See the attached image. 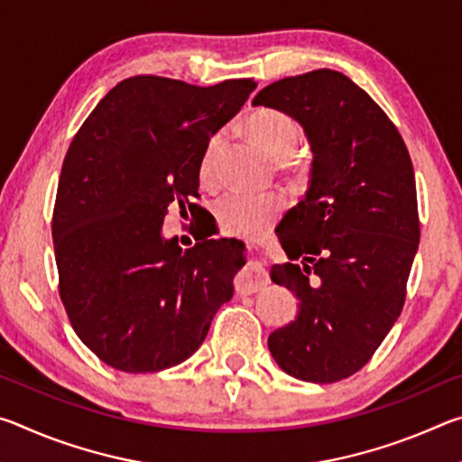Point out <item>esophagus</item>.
Returning <instances> with one entry per match:
<instances>
[{
	"instance_id": "obj_1",
	"label": "esophagus",
	"mask_w": 462,
	"mask_h": 462,
	"mask_svg": "<svg viewBox=\"0 0 462 462\" xmlns=\"http://www.w3.org/2000/svg\"><path fill=\"white\" fill-rule=\"evenodd\" d=\"M267 285H269V275L267 271H264L263 263H253L250 264V269L246 273H242V275L236 279V293L240 295L256 293Z\"/></svg>"
}]
</instances>
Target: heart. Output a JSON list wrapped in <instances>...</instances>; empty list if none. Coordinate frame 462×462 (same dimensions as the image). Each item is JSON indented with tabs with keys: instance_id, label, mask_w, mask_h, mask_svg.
Returning a JSON list of instances; mask_svg holds the SVG:
<instances>
[{
	"instance_id": "1",
	"label": "heart",
	"mask_w": 462,
	"mask_h": 462,
	"mask_svg": "<svg viewBox=\"0 0 462 462\" xmlns=\"http://www.w3.org/2000/svg\"><path fill=\"white\" fill-rule=\"evenodd\" d=\"M248 134L267 151L273 159L285 162L297 152L301 143V130L291 116L281 109L264 107L250 116L246 122ZM222 148V134L217 132L203 146L198 175L203 185L214 183L216 162ZM285 199L277 193H245L228 191L214 201V216L224 234L234 236H256L269 228L283 212Z\"/></svg>"
}]
</instances>
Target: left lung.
Wrapping results in <instances>:
<instances>
[{
	"mask_svg": "<svg viewBox=\"0 0 462 462\" xmlns=\"http://www.w3.org/2000/svg\"><path fill=\"white\" fill-rule=\"evenodd\" d=\"M253 106L295 118L314 152L306 198L279 224L289 263L271 269L300 311L269 350L295 379L342 381L371 361L405 303L420 242L408 146L369 93L332 69L271 83Z\"/></svg>",
	"mask_w": 462,
	"mask_h": 462,
	"instance_id": "obj_1",
	"label": "left lung"
}]
</instances>
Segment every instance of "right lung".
I'll return each instance as SVG.
<instances>
[{"label":"right lung","mask_w":462,"mask_h":462,"mask_svg":"<svg viewBox=\"0 0 462 462\" xmlns=\"http://www.w3.org/2000/svg\"><path fill=\"white\" fill-rule=\"evenodd\" d=\"M254 88L136 75L77 130L52 212L59 295L77 336L114 369L183 363L230 301L245 248L220 238L183 250L161 228L169 208L198 206L203 146Z\"/></svg>","instance_id":"1"}]
</instances>
